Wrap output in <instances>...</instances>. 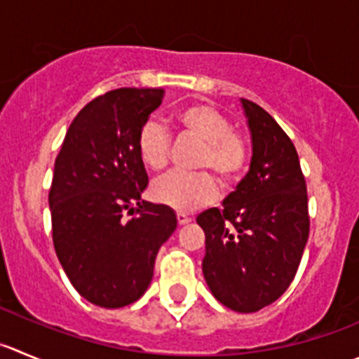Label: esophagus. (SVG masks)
I'll return each mask as SVG.
<instances>
[{"label":"esophagus","instance_id":"obj_1","mask_svg":"<svg viewBox=\"0 0 359 359\" xmlns=\"http://www.w3.org/2000/svg\"><path fill=\"white\" fill-rule=\"evenodd\" d=\"M176 218H177V224H180V225H185V224H189V222H190L189 215L182 213V211H180V213L176 215Z\"/></svg>","mask_w":359,"mask_h":359}]
</instances>
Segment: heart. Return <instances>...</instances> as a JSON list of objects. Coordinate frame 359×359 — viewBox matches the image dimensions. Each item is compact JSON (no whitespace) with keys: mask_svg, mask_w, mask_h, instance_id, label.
<instances>
[{"mask_svg":"<svg viewBox=\"0 0 359 359\" xmlns=\"http://www.w3.org/2000/svg\"><path fill=\"white\" fill-rule=\"evenodd\" d=\"M172 121L183 135L203 142L196 167L210 174L170 172L155 182L151 196L156 203L176 211H194L217 196V183L211 174L222 187L238 182L248 163V144L240 132L233 130L224 112L204 102L182 107L174 112ZM135 148L146 169L162 170L169 162L170 137L160 123L146 121L139 128Z\"/></svg>","mask_w":359,"mask_h":359,"instance_id":"obj_1","label":"heart"}]
</instances>
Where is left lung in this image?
<instances>
[{"mask_svg": "<svg viewBox=\"0 0 359 359\" xmlns=\"http://www.w3.org/2000/svg\"><path fill=\"white\" fill-rule=\"evenodd\" d=\"M252 135L247 176L197 217L206 234L203 273L211 294L250 313L287 291L309 240V199L298 153L262 107L241 98Z\"/></svg>", "mask_w": 359, "mask_h": 359, "instance_id": "1", "label": "left lung"}]
</instances>
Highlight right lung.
I'll return each instance as SVG.
<instances>
[{"label": "right lung", "mask_w": 359, "mask_h": 359, "mask_svg": "<svg viewBox=\"0 0 359 359\" xmlns=\"http://www.w3.org/2000/svg\"><path fill=\"white\" fill-rule=\"evenodd\" d=\"M162 98L160 88L97 97L75 116L54 162V250L75 291L104 309L144 294L158 248L177 225L169 206L141 199L148 174L135 141ZM126 212L136 217L126 221Z\"/></svg>", "instance_id": "obj_1"}]
</instances>
